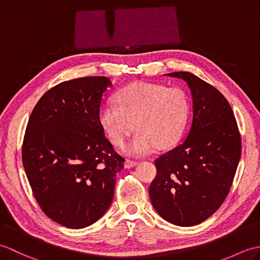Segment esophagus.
<instances>
[{
	"instance_id": "34e87169",
	"label": "esophagus",
	"mask_w": 260,
	"mask_h": 260,
	"mask_svg": "<svg viewBox=\"0 0 260 260\" xmlns=\"http://www.w3.org/2000/svg\"><path fill=\"white\" fill-rule=\"evenodd\" d=\"M139 164V161H136V159H131V158H127L125 161V168L126 169H131V168H134L136 165Z\"/></svg>"
}]
</instances>
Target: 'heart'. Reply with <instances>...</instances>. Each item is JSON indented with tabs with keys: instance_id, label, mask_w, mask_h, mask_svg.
<instances>
[{
	"instance_id": "obj_1",
	"label": "heart",
	"mask_w": 260,
	"mask_h": 260,
	"mask_svg": "<svg viewBox=\"0 0 260 260\" xmlns=\"http://www.w3.org/2000/svg\"><path fill=\"white\" fill-rule=\"evenodd\" d=\"M116 105L106 103L99 124L113 144L121 146L132 131H137L127 150L146 154L174 145L183 134L190 113L186 93L179 87L137 81L123 88Z\"/></svg>"
}]
</instances>
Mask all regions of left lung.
Returning a JSON list of instances; mask_svg holds the SVG:
<instances>
[{"mask_svg":"<svg viewBox=\"0 0 260 260\" xmlns=\"http://www.w3.org/2000/svg\"><path fill=\"white\" fill-rule=\"evenodd\" d=\"M189 85L193 120L189 135L155 159L150 198L170 223L191 227L212 215L225 200L241 155V136L227 99L189 71L168 74Z\"/></svg>","mask_w":260,"mask_h":260,"instance_id":"8db88e82","label":"left lung"}]
</instances>
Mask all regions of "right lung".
Returning <instances> with one entry per match:
<instances>
[{
	"label": "right lung",
	"mask_w": 260,
	"mask_h": 260,
	"mask_svg": "<svg viewBox=\"0 0 260 260\" xmlns=\"http://www.w3.org/2000/svg\"><path fill=\"white\" fill-rule=\"evenodd\" d=\"M108 77H82L52 87L27 121L22 161L41 210L59 224L80 229L96 222L114 198L125 158L99 124Z\"/></svg>",
	"instance_id": "obj_1"
}]
</instances>
